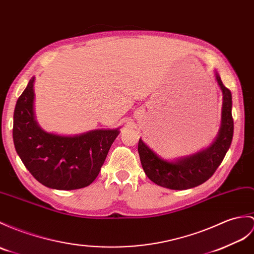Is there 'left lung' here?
<instances>
[{
	"instance_id": "8db88e82",
	"label": "left lung",
	"mask_w": 254,
	"mask_h": 254,
	"mask_svg": "<svg viewBox=\"0 0 254 254\" xmlns=\"http://www.w3.org/2000/svg\"><path fill=\"white\" fill-rule=\"evenodd\" d=\"M215 80L223 94L221 127L213 143L207 148L186 157L167 160L149 148L143 140L138 141V154L146 175L155 184L169 190H183L201 185L208 181L222 163L234 134L232 117V93L224 86L219 73Z\"/></svg>"
}]
</instances>
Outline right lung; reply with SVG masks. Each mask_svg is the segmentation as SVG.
<instances>
[{
    "mask_svg": "<svg viewBox=\"0 0 254 254\" xmlns=\"http://www.w3.org/2000/svg\"><path fill=\"white\" fill-rule=\"evenodd\" d=\"M34 76L16 103L13 138L17 154L41 184L60 190L86 187L97 178L118 128L92 129L79 135L46 132L34 115Z\"/></svg>",
    "mask_w": 254,
    "mask_h": 254,
    "instance_id": "1",
    "label": "right lung"
}]
</instances>
